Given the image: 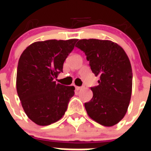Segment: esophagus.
Wrapping results in <instances>:
<instances>
[{"instance_id": "1", "label": "esophagus", "mask_w": 151, "mask_h": 151, "mask_svg": "<svg viewBox=\"0 0 151 151\" xmlns=\"http://www.w3.org/2000/svg\"><path fill=\"white\" fill-rule=\"evenodd\" d=\"M75 89L77 91H80L81 89H82V87H81V86H75Z\"/></svg>"}]
</instances>
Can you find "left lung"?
<instances>
[{"label": "left lung", "mask_w": 151, "mask_h": 151, "mask_svg": "<svg viewBox=\"0 0 151 151\" xmlns=\"http://www.w3.org/2000/svg\"><path fill=\"white\" fill-rule=\"evenodd\" d=\"M76 47L86 56L99 85L91 87L93 97L85 103L92 120L104 126H113L126 114L129 105L133 73L124 49L110 40H80Z\"/></svg>", "instance_id": "left-lung-1"}]
</instances>
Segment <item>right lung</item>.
Listing matches in <instances>:
<instances>
[{
  "label": "right lung",
  "mask_w": 151,
  "mask_h": 151,
  "mask_svg": "<svg viewBox=\"0 0 151 151\" xmlns=\"http://www.w3.org/2000/svg\"><path fill=\"white\" fill-rule=\"evenodd\" d=\"M78 40H50L31 43L22 53L16 87L22 106L33 122L45 126L65 115L74 86L56 84L65 60Z\"/></svg>",
  "instance_id": "1"
}]
</instances>
